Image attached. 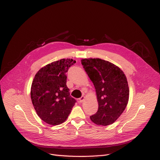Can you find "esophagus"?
I'll return each mask as SVG.
<instances>
[{"mask_svg":"<svg viewBox=\"0 0 160 160\" xmlns=\"http://www.w3.org/2000/svg\"><path fill=\"white\" fill-rule=\"evenodd\" d=\"M85 100V97H84V96H82V97H81L80 98H79V101L80 102H82L84 101Z\"/></svg>","mask_w":160,"mask_h":160,"instance_id":"esophagus-1","label":"esophagus"}]
</instances>
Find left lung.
Listing matches in <instances>:
<instances>
[{"instance_id":"left-lung-1","label":"left lung","mask_w":160,"mask_h":160,"mask_svg":"<svg viewBox=\"0 0 160 160\" xmlns=\"http://www.w3.org/2000/svg\"><path fill=\"white\" fill-rule=\"evenodd\" d=\"M83 68L94 86L98 109L90 119L107 126L115 122L125 109L129 89L127 78L119 68L99 58L83 59Z\"/></svg>"}]
</instances>
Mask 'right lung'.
<instances>
[{"mask_svg": "<svg viewBox=\"0 0 160 160\" xmlns=\"http://www.w3.org/2000/svg\"><path fill=\"white\" fill-rule=\"evenodd\" d=\"M76 62L72 59L53 62L41 68L34 77L31 88L32 103L41 119L49 125L64 122L76 102L66 86V72Z\"/></svg>", "mask_w": 160, "mask_h": 160, "instance_id": "obj_1", "label": "right lung"}]
</instances>
